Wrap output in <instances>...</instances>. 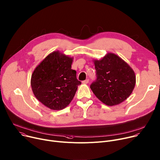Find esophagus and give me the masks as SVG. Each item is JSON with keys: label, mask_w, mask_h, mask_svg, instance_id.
<instances>
[{"label": "esophagus", "mask_w": 160, "mask_h": 160, "mask_svg": "<svg viewBox=\"0 0 160 160\" xmlns=\"http://www.w3.org/2000/svg\"><path fill=\"white\" fill-rule=\"evenodd\" d=\"M88 82H89V79H86V80H84V81H82V82L83 84H87Z\"/></svg>", "instance_id": "34e87169"}]
</instances>
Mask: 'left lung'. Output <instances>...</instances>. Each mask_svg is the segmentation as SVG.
I'll return each instance as SVG.
<instances>
[{
    "instance_id": "left-lung-1",
    "label": "left lung",
    "mask_w": 160,
    "mask_h": 160,
    "mask_svg": "<svg viewBox=\"0 0 160 160\" xmlns=\"http://www.w3.org/2000/svg\"><path fill=\"white\" fill-rule=\"evenodd\" d=\"M97 79L90 85L95 95L108 106H115L126 100L132 92L136 76L121 58L108 53L101 59H94Z\"/></svg>"
}]
</instances>
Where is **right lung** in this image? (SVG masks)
<instances>
[{
    "instance_id": "obj_1",
    "label": "right lung",
    "mask_w": 160,
    "mask_h": 160,
    "mask_svg": "<svg viewBox=\"0 0 160 160\" xmlns=\"http://www.w3.org/2000/svg\"><path fill=\"white\" fill-rule=\"evenodd\" d=\"M73 58L54 51L49 54L32 72L31 85L40 102L52 110L66 108L72 101L78 87L76 71L71 69Z\"/></svg>"
}]
</instances>
